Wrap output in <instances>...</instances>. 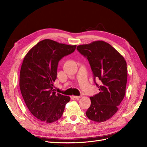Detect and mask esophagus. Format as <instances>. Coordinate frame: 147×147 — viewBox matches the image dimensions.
<instances>
[{
    "mask_svg": "<svg viewBox=\"0 0 147 147\" xmlns=\"http://www.w3.org/2000/svg\"><path fill=\"white\" fill-rule=\"evenodd\" d=\"M73 97L74 99H80V96H73Z\"/></svg>",
    "mask_w": 147,
    "mask_h": 147,
    "instance_id": "obj_1",
    "label": "esophagus"
}]
</instances>
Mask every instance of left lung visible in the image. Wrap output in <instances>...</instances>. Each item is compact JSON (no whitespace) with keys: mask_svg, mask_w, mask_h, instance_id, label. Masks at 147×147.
Wrapping results in <instances>:
<instances>
[{"mask_svg":"<svg viewBox=\"0 0 147 147\" xmlns=\"http://www.w3.org/2000/svg\"><path fill=\"white\" fill-rule=\"evenodd\" d=\"M77 50L88 59L99 92L90 97L87 117L93 121H107L116 113L126 92L127 64L123 56L104 41L78 45ZM99 79L101 85L95 82Z\"/></svg>","mask_w":147,"mask_h":147,"instance_id":"1","label":"left lung"}]
</instances>
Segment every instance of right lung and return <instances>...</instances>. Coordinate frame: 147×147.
<instances>
[{"label": "right lung", "mask_w": 147, "mask_h": 147, "mask_svg": "<svg viewBox=\"0 0 147 147\" xmlns=\"http://www.w3.org/2000/svg\"><path fill=\"white\" fill-rule=\"evenodd\" d=\"M76 45L45 39L39 42L26 54L20 75V87L26 106L35 117L51 123L63 115L70 97L53 89L59 61L72 53Z\"/></svg>", "instance_id": "1"}]
</instances>
